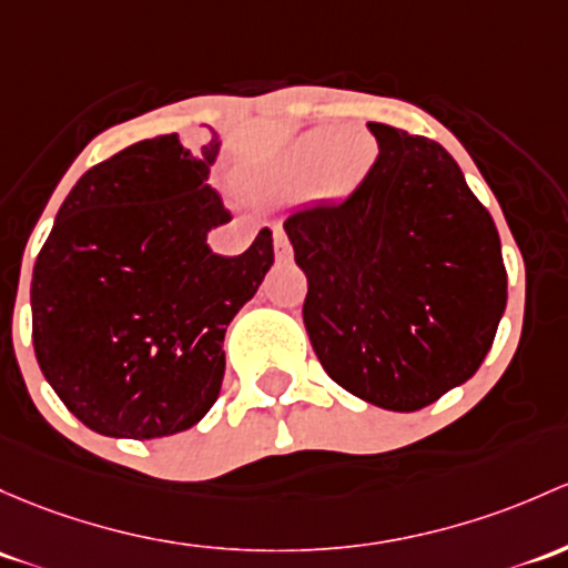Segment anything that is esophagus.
Listing matches in <instances>:
<instances>
[{"label":"esophagus","mask_w":568,"mask_h":568,"mask_svg":"<svg viewBox=\"0 0 568 568\" xmlns=\"http://www.w3.org/2000/svg\"><path fill=\"white\" fill-rule=\"evenodd\" d=\"M274 253H277L280 261L291 258V242H288V236H285L283 229H274Z\"/></svg>","instance_id":"34e87169"}]
</instances>
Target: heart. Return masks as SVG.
I'll use <instances>...</instances> for the list:
<instances>
[{
	"mask_svg": "<svg viewBox=\"0 0 568 568\" xmlns=\"http://www.w3.org/2000/svg\"><path fill=\"white\" fill-rule=\"evenodd\" d=\"M368 149H363V143ZM375 160V141L367 133H339V130H315L294 143L266 190L274 195H307L318 184L332 179L337 187H351L367 174Z\"/></svg>",
	"mask_w": 568,
	"mask_h": 568,
	"instance_id": "1",
	"label": "heart"
}]
</instances>
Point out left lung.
<instances>
[{"label":"left lung","instance_id":"1","mask_svg":"<svg viewBox=\"0 0 568 568\" xmlns=\"http://www.w3.org/2000/svg\"><path fill=\"white\" fill-rule=\"evenodd\" d=\"M378 160L339 204L285 220L302 318L334 384L410 414L465 384L506 310L493 217L440 143L369 122Z\"/></svg>","mask_w":568,"mask_h":568}]
</instances>
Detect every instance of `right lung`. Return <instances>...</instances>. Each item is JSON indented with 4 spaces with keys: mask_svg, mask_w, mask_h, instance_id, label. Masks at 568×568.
Here are the masks:
<instances>
[{
    "mask_svg": "<svg viewBox=\"0 0 568 568\" xmlns=\"http://www.w3.org/2000/svg\"><path fill=\"white\" fill-rule=\"evenodd\" d=\"M176 133L89 169L32 272V343L70 414L109 438H163L199 425L225 373V329L274 264L264 229L242 255L206 244L229 223L206 184L223 141Z\"/></svg>",
    "mask_w": 568,
    "mask_h": 568,
    "instance_id": "1",
    "label": "right lung"
}]
</instances>
